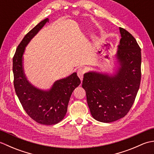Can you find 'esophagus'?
I'll use <instances>...</instances> for the list:
<instances>
[{
  "label": "esophagus",
  "mask_w": 154,
  "mask_h": 154,
  "mask_svg": "<svg viewBox=\"0 0 154 154\" xmlns=\"http://www.w3.org/2000/svg\"><path fill=\"white\" fill-rule=\"evenodd\" d=\"M85 71L84 69H83V68L78 69L77 73L78 77H79L80 78L81 81L83 80V75H84V73H85Z\"/></svg>",
  "instance_id": "34e87169"
}]
</instances>
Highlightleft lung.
Returning a JSON list of instances; mask_svg holds the SVG:
<instances>
[{
  "instance_id": "left-lung-1",
  "label": "left lung",
  "mask_w": 154,
  "mask_h": 154,
  "mask_svg": "<svg viewBox=\"0 0 154 154\" xmlns=\"http://www.w3.org/2000/svg\"><path fill=\"white\" fill-rule=\"evenodd\" d=\"M116 73L97 71L84 74L82 87L91 115L102 122H112L125 116L132 106L141 81V49L133 35L120 28Z\"/></svg>"
}]
</instances>
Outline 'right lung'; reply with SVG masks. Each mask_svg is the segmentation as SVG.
<instances>
[{
  "label": "right lung",
  "mask_w": 154,
  "mask_h": 154,
  "mask_svg": "<svg viewBox=\"0 0 154 154\" xmlns=\"http://www.w3.org/2000/svg\"><path fill=\"white\" fill-rule=\"evenodd\" d=\"M48 22V18L41 21L22 39L13 57L12 70L16 95L26 112L39 124L53 125L63 119L71 94L81 81L73 73L55 81L48 91L39 89L28 81L22 64L25 47Z\"/></svg>",
  "instance_id": "obj_1"
}]
</instances>
